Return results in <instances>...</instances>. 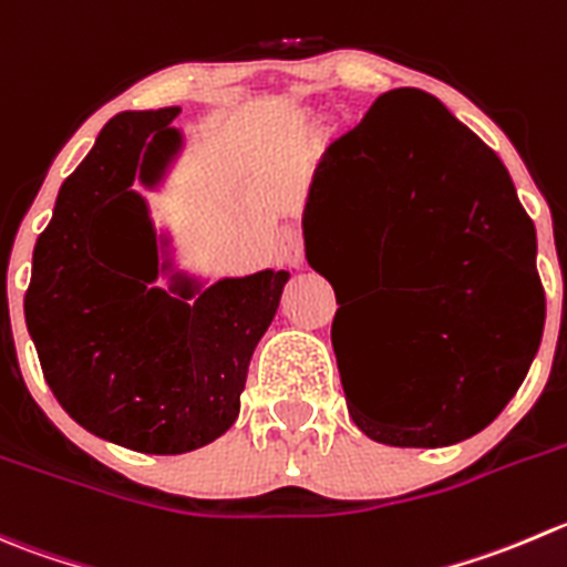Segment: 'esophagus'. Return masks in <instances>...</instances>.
Listing matches in <instances>:
<instances>
[{"mask_svg":"<svg viewBox=\"0 0 567 567\" xmlns=\"http://www.w3.org/2000/svg\"><path fill=\"white\" fill-rule=\"evenodd\" d=\"M277 255H279V260L288 262V266H301V260H305V246H301L299 229H293V227L279 229Z\"/></svg>","mask_w":567,"mask_h":567,"instance_id":"1","label":"esophagus"}]
</instances>
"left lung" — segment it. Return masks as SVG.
Segmentation results:
<instances>
[{
  "label": "left lung",
  "mask_w": 567,
  "mask_h": 567,
  "mask_svg": "<svg viewBox=\"0 0 567 567\" xmlns=\"http://www.w3.org/2000/svg\"><path fill=\"white\" fill-rule=\"evenodd\" d=\"M301 229L307 262L332 288L340 244L360 274L410 282L373 301L354 368H340L343 307L334 312L340 382L362 435L441 449L491 426L546 323L535 224L496 152L441 99L390 91L318 163Z\"/></svg>",
  "instance_id": "8db88e82"
}]
</instances>
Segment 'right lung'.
I'll return each instance as SVG.
<instances>
[{
  "instance_id": "add662e5",
  "label": "right lung",
  "mask_w": 567,
  "mask_h": 567,
  "mask_svg": "<svg viewBox=\"0 0 567 567\" xmlns=\"http://www.w3.org/2000/svg\"><path fill=\"white\" fill-rule=\"evenodd\" d=\"M183 107L126 110L60 185L32 251L24 318L54 399L82 430L144 454H185L235 423L251 354L288 271L221 277L174 271L152 218L183 152ZM142 257H136V246ZM157 278H168L166 289Z\"/></svg>"
}]
</instances>
